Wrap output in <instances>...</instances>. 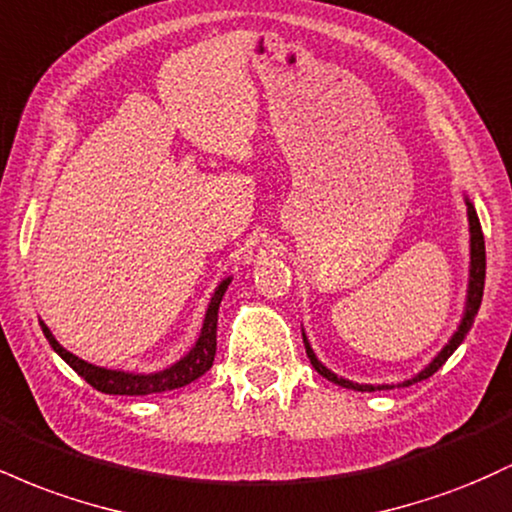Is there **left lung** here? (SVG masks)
<instances>
[{
	"instance_id": "left-lung-1",
	"label": "left lung",
	"mask_w": 512,
	"mask_h": 512,
	"mask_svg": "<svg viewBox=\"0 0 512 512\" xmlns=\"http://www.w3.org/2000/svg\"><path fill=\"white\" fill-rule=\"evenodd\" d=\"M467 216H469V233H472V262H469L467 310H464V317H462L460 327H457V332L452 334L450 342L445 344V349L440 351V354H438L436 358H433V361L428 363V366H426L424 370H421V373L416 375V378L404 380L402 385H411V383H419V380L431 378V375L436 373V370H438L440 366H443L445 361H448V358L452 356V351H455L457 346L462 344L464 334L469 332V325H472L474 315H477V310H479V305H481V296H484V279H486V248H484V233H481V223H479L477 211H474V207H472V204H469V202H467ZM303 342H305V354H308L310 363H313V368L317 370V373L322 375V378L332 380V383H337V385H342V387H349V390H361V392H373V390H383V387H387V385H383V387L358 385V383H351V380L339 378V375H334L332 370H327L325 366H322L320 361H317L315 354H313V349H310L308 339L303 337Z\"/></svg>"
}]
</instances>
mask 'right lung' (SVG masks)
<instances>
[{
  "label": "right lung",
  "mask_w": 512,
  "mask_h": 512,
  "mask_svg": "<svg viewBox=\"0 0 512 512\" xmlns=\"http://www.w3.org/2000/svg\"><path fill=\"white\" fill-rule=\"evenodd\" d=\"M231 279L221 281L219 289L214 291L211 296V303L207 308V317H204V327L202 334H199L197 344L192 346L190 354L185 358H180L178 363L161 370V373H151V375H139V373H125V370H108V368H98L93 363L81 361L79 356L69 354L64 346L52 337V332L48 330L45 322H40L43 327L45 339H48L52 349L60 354L64 361L72 366L81 378L86 380L88 385L96 387L98 392H105V395H156V392H166V390H175V387L190 385L192 380H197L199 375H204L211 368L216 356V322H219V305L223 293H226Z\"/></svg>",
  "instance_id": "1"
}]
</instances>
